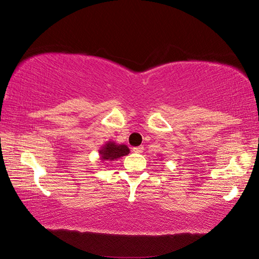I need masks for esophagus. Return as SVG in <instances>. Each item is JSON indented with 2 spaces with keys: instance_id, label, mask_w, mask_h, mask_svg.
<instances>
[{
  "instance_id": "1",
  "label": "esophagus",
  "mask_w": 259,
  "mask_h": 259,
  "mask_svg": "<svg viewBox=\"0 0 259 259\" xmlns=\"http://www.w3.org/2000/svg\"><path fill=\"white\" fill-rule=\"evenodd\" d=\"M143 151H144V147H143V146L134 147V152H135V153H143Z\"/></svg>"
}]
</instances>
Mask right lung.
Segmentation results:
<instances>
[{
	"label": "right lung",
	"instance_id": "1",
	"mask_svg": "<svg viewBox=\"0 0 259 259\" xmlns=\"http://www.w3.org/2000/svg\"><path fill=\"white\" fill-rule=\"evenodd\" d=\"M130 153L129 147L124 144H116L115 142H107L99 150L100 160L111 162L128 155Z\"/></svg>",
	"mask_w": 259,
	"mask_h": 259
}]
</instances>
